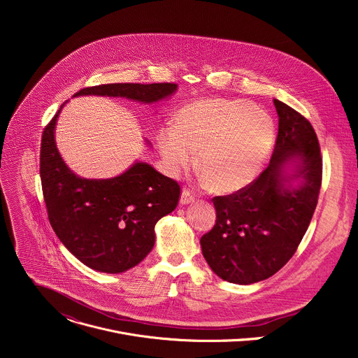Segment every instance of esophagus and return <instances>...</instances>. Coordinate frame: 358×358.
<instances>
[{"mask_svg": "<svg viewBox=\"0 0 358 358\" xmlns=\"http://www.w3.org/2000/svg\"><path fill=\"white\" fill-rule=\"evenodd\" d=\"M194 199H195V196L189 189H182L181 198H180V202L182 203V206H188V203L194 202Z\"/></svg>", "mask_w": 358, "mask_h": 358, "instance_id": "esophagus-1", "label": "esophagus"}]
</instances>
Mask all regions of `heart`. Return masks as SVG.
Returning a JSON list of instances; mask_svg holds the SVG:
<instances>
[{"instance_id":"obj_1","label":"heart","mask_w":358,"mask_h":358,"mask_svg":"<svg viewBox=\"0 0 358 358\" xmlns=\"http://www.w3.org/2000/svg\"><path fill=\"white\" fill-rule=\"evenodd\" d=\"M275 143L271 115L246 100L201 99L182 108L176 127L160 133V151L177 176L195 162L202 181L220 192H235L258 177Z\"/></svg>"}]
</instances>
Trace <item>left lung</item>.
I'll return each mask as SVG.
<instances>
[{
    "label": "left lung",
    "mask_w": 358,
    "mask_h": 358,
    "mask_svg": "<svg viewBox=\"0 0 358 358\" xmlns=\"http://www.w3.org/2000/svg\"><path fill=\"white\" fill-rule=\"evenodd\" d=\"M279 131L269 166L245 188L215 196L217 221L201 248L221 279L250 285L280 271L309 228L323 162L310 122L273 99Z\"/></svg>",
    "instance_id": "8db88e82"
}]
</instances>
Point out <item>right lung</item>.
<instances>
[{
	"instance_id": "obj_1",
	"label": "right lung",
	"mask_w": 358,
	"mask_h": 358,
	"mask_svg": "<svg viewBox=\"0 0 358 358\" xmlns=\"http://www.w3.org/2000/svg\"><path fill=\"white\" fill-rule=\"evenodd\" d=\"M177 87L176 83H110L85 87L73 96L126 97L150 105L170 97ZM62 106L45 127L41 141L39 174L49 222L83 265L97 272L122 273L151 252L155 227L176 210L180 185L141 162L113 178L76 176L55 143Z\"/></svg>"
}]
</instances>
